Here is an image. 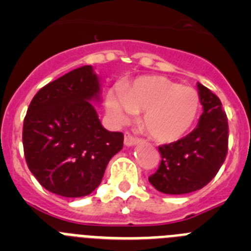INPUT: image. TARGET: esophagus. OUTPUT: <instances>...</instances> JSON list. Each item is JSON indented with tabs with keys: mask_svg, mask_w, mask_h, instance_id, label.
Masks as SVG:
<instances>
[{
	"mask_svg": "<svg viewBox=\"0 0 251 251\" xmlns=\"http://www.w3.org/2000/svg\"><path fill=\"white\" fill-rule=\"evenodd\" d=\"M139 142L138 138H136L134 136H132L130 133H126L124 134V145L128 146V147H130V146H136L137 143Z\"/></svg>",
	"mask_w": 251,
	"mask_h": 251,
	"instance_id": "1",
	"label": "esophagus"
}]
</instances>
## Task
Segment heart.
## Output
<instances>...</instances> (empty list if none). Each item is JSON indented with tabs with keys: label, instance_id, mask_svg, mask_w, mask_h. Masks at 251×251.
<instances>
[{
	"label": "heart",
	"instance_id": "1",
	"mask_svg": "<svg viewBox=\"0 0 251 251\" xmlns=\"http://www.w3.org/2000/svg\"><path fill=\"white\" fill-rule=\"evenodd\" d=\"M106 110L117 123H126L134 113L145 112L142 123L153 139L170 143L185 137L200 110L199 93L162 76L139 77L106 95Z\"/></svg>",
	"mask_w": 251,
	"mask_h": 251
}]
</instances>
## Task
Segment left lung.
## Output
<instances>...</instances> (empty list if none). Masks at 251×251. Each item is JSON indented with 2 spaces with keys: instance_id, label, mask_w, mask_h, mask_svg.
Instances as JSON below:
<instances>
[{
  "instance_id": "1",
  "label": "left lung",
  "mask_w": 251,
  "mask_h": 251,
  "mask_svg": "<svg viewBox=\"0 0 251 251\" xmlns=\"http://www.w3.org/2000/svg\"><path fill=\"white\" fill-rule=\"evenodd\" d=\"M203 112L197 127L183 138L159 146L161 163L148 177L159 192L183 195L205 187L219 172L227 153L229 124L220 99L197 83Z\"/></svg>"
}]
</instances>
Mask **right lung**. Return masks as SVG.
Segmentation results:
<instances>
[{
    "label": "right lung",
    "instance_id": "1",
    "mask_svg": "<svg viewBox=\"0 0 251 251\" xmlns=\"http://www.w3.org/2000/svg\"><path fill=\"white\" fill-rule=\"evenodd\" d=\"M100 83L90 65L36 93L24 121L22 143L31 174L48 191L83 197L98 187L108 162L123 148V133L101 126L92 101Z\"/></svg>",
    "mask_w": 251,
    "mask_h": 251
}]
</instances>
